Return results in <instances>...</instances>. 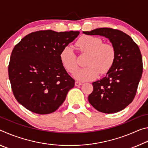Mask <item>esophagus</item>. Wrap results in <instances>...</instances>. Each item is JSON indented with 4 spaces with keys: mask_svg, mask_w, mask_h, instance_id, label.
I'll list each match as a JSON object with an SVG mask.
<instances>
[{
    "mask_svg": "<svg viewBox=\"0 0 148 148\" xmlns=\"http://www.w3.org/2000/svg\"><path fill=\"white\" fill-rule=\"evenodd\" d=\"M82 84L81 83V82H75V86H81Z\"/></svg>",
    "mask_w": 148,
    "mask_h": 148,
    "instance_id": "34e87169",
    "label": "esophagus"
}]
</instances>
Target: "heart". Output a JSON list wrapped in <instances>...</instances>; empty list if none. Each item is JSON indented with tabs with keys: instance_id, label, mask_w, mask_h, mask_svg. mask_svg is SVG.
Wrapping results in <instances>:
<instances>
[{
	"instance_id": "obj_1",
	"label": "heart",
	"mask_w": 148,
	"mask_h": 148,
	"mask_svg": "<svg viewBox=\"0 0 148 148\" xmlns=\"http://www.w3.org/2000/svg\"><path fill=\"white\" fill-rule=\"evenodd\" d=\"M76 46L80 53L87 54V66L80 69L74 76L79 81L96 79L99 74H105L112 69L116 60V49L111 44L103 43L98 36L84 35L77 40ZM60 61L70 73H74L78 67L76 53L70 46L63 47L59 54Z\"/></svg>"
}]
</instances>
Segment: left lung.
I'll use <instances>...</instances> for the list:
<instances>
[{
  "mask_svg": "<svg viewBox=\"0 0 148 148\" xmlns=\"http://www.w3.org/2000/svg\"><path fill=\"white\" fill-rule=\"evenodd\" d=\"M87 35L108 38L116 49V60L106 76L92 83L89 103L105 114L118 112L133 101L143 71L142 57L138 45L128 34L112 28L84 31Z\"/></svg>",
  "mask_w": 148,
  "mask_h": 148,
  "instance_id": "8db88e82",
  "label": "left lung"
}]
</instances>
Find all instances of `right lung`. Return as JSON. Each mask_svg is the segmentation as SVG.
I'll return each instance as SVG.
<instances>
[{"instance_id":"obj_1","label":"right lung","mask_w":148,"mask_h":148,"mask_svg":"<svg viewBox=\"0 0 148 148\" xmlns=\"http://www.w3.org/2000/svg\"><path fill=\"white\" fill-rule=\"evenodd\" d=\"M79 31L31 32L12 50L8 76L15 98L29 111L48 114L59 108L74 86L59 54Z\"/></svg>"}]
</instances>
